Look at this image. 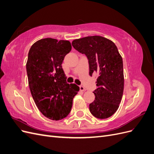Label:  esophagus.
Masks as SVG:
<instances>
[{
	"mask_svg": "<svg viewBox=\"0 0 154 154\" xmlns=\"http://www.w3.org/2000/svg\"><path fill=\"white\" fill-rule=\"evenodd\" d=\"M80 90L81 91H86L85 88L84 87H83V86H80Z\"/></svg>",
	"mask_w": 154,
	"mask_h": 154,
	"instance_id": "esophagus-1",
	"label": "esophagus"
}]
</instances>
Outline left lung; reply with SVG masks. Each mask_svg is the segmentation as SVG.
<instances>
[{"label": "left lung", "mask_w": 154, "mask_h": 154, "mask_svg": "<svg viewBox=\"0 0 154 154\" xmlns=\"http://www.w3.org/2000/svg\"><path fill=\"white\" fill-rule=\"evenodd\" d=\"M73 48L88 60L89 74H97V88L91 113L98 119L112 116L119 108L124 88L123 64L115 44L103 36H91L74 40Z\"/></svg>", "instance_id": "8db88e82"}]
</instances>
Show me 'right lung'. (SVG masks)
Returning <instances> with one entry per match:
<instances>
[{
    "label": "right lung",
    "mask_w": 154,
    "mask_h": 154,
    "mask_svg": "<svg viewBox=\"0 0 154 154\" xmlns=\"http://www.w3.org/2000/svg\"><path fill=\"white\" fill-rule=\"evenodd\" d=\"M72 46L68 40L47 38L32 45L26 63L29 87L40 112L52 120L66 118L80 88L69 84L62 63Z\"/></svg>",
    "instance_id": "1"
}]
</instances>
